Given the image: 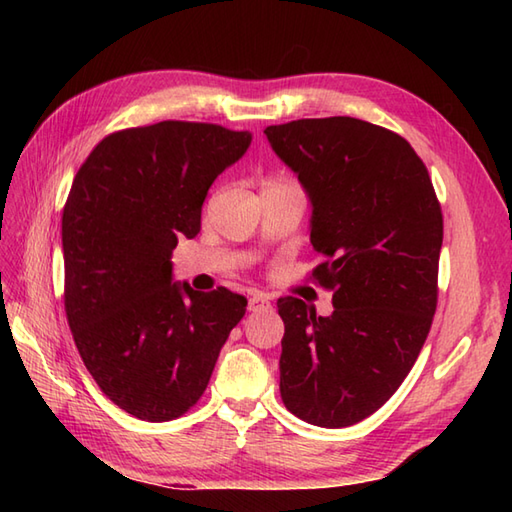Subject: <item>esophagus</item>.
<instances>
[{
    "mask_svg": "<svg viewBox=\"0 0 512 512\" xmlns=\"http://www.w3.org/2000/svg\"><path fill=\"white\" fill-rule=\"evenodd\" d=\"M270 308V297L262 295V292H255V295L248 297V310L250 312H259V310H268Z\"/></svg>",
    "mask_w": 512,
    "mask_h": 512,
    "instance_id": "1",
    "label": "esophagus"
}]
</instances>
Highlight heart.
I'll use <instances>...</instances> for the list:
<instances>
[{"instance_id":"obj_1","label":"heart","mask_w":512,"mask_h":512,"mask_svg":"<svg viewBox=\"0 0 512 512\" xmlns=\"http://www.w3.org/2000/svg\"><path fill=\"white\" fill-rule=\"evenodd\" d=\"M266 184H281V180H268ZM266 184H264V187H266Z\"/></svg>"}]
</instances>
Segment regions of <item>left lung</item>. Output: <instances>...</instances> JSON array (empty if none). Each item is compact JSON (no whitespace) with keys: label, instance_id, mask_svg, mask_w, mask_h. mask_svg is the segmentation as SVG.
<instances>
[{"label":"left lung","instance_id":"obj_1","mask_svg":"<svg viewBox=\"0 0 512 512\" xmlns=\"http://www.w3.org/2000/svg\"><path fill=\"white\" fill-rule=\"evenodd\" d=\"M312 202V270L332 290L319 317L277 301L279 391L290 413L341 429L372 416L411 372L438 303L442 211L429 171L405 138L350 116L264 129Z\"/></svg>","mask_w":512,"mask_h":512}]
</instances>
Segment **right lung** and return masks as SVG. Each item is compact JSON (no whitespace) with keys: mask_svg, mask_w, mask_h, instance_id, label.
Wrapping results in <instances>:
<instances>
[{"mask_svg":"<svg viewBox=\"0 0 512 512\" xmlns=\"http://www.w3.org/2000/svg\"><path fill=\"white\" fill-rule=\"evenodd\" d=\"M250 140L213 123L121 129L74 176L61 220L65 314L96 385L140 420H176L200 400L246 312L226 288L173 284L171 253L200 233L209 187Z\"/></svg>","mask_w":512,"mask_h":512,"instance_id":"right-lung-1","label":"right lung"}]
</instances>
